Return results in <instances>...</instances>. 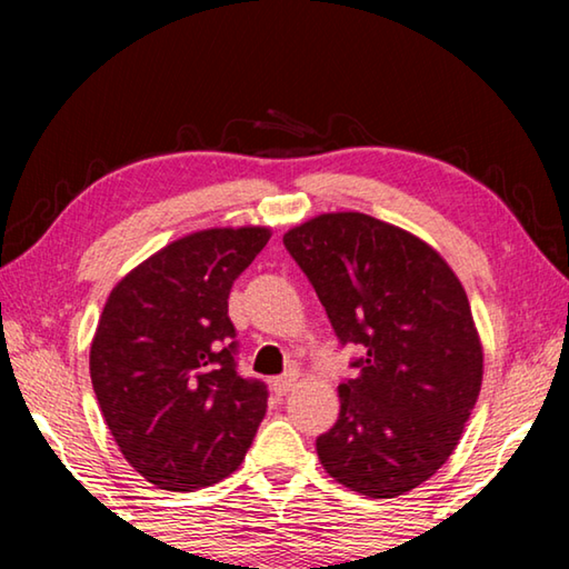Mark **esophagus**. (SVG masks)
I'll list each match as a JSON object with an SVG mask.
<instances>
[{
	"mask_svg": "<svg viewBox=\"0 0 569 569\" xmlns=\"http://www.w3.org/2000/svg\"><path fill=\"white\" fill-rule=\"evenodd\" d=\"M296 381H298L296 373H286V377L273 379L271 387H273V391H276V397H286V393L296 387Z\"/></svg>",
	"mask_w": 569,
	"mask_h": 569,
	"instance_id": "34e87169",
	"label": "esophagus"
}]
</instances>
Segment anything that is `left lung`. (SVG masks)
Returning a JSON list of instances; mask_svg holds the SVG:
<instances>
[{"label": "left lung", "mask_w": 569, "mask_h": 569, "mask_svg": "<svg viewBox=\"0 0 569 569\" xmlns=\"http://www.w3.org/2000/svg\"><path fill=\"white\" fill-rule=\"evenodd\" d=\"M283 243L341 343L366 349L316 439L323 469L363 497L411 492L457 449L481 389L465 286L427 240L356 210L306 220Z\"/></svg>", "instance_id": "left-lung-1"}]
</instances>
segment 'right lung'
I'll list each match as a JSON object with an SVG mask.
<instances>
[{
  "label": "right lung",
  "mask_w": 569,
  "mask_h": 569,
  "mask_svg": "<svg viewBox=\"0 0 569 569\" xmlns=\"http://www.w3.org/2000/svg\"><path fill=\"white\" fill-rule=\"evenodd\" d=\"M271 238L266 226L172 240L108 296L90 349L100 411L122 457L168 492L233 475L266 417L268 391L236 371L228 296Z\"/></svg>",
  "instance_id": "1"
}]
</instances>
